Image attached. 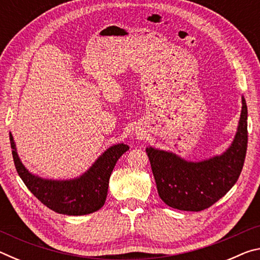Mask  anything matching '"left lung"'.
<instances>
[{
    "instance_id": "obj_1",
    "label": "left lung",
    "mask_w": 260,
    "mask_h": 260,
    "mask_svg": "<svg viewBox=\"0 0 260 260\" xmlns=\"http://www.w3.org/2000/svg\"><path fill=\"white\" fill-rule=\"evenodd\" d=\"M248 146V108L242 96V110L231 146L220 155L191 161L172 151L147 147L158 195L171 208L202 211L231 190L243 169Z\"/></svg>"
}]
</instances>
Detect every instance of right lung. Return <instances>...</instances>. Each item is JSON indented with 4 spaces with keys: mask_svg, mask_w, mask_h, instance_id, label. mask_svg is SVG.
Masks as SVG:
<instances>
[{
    "mask_svg": "<svg viewBox=\"0 0 260 260\" xmlns=\"http://www.w3.org/2000/svg\"><path fill=\"white\" fill-rule=\"evenodd\" d=\"M10 143L16 170L28 190L47 208L67 215H85L102 208L107 200L109 180L114 165L129 149L125 143L113 144L101 153L81 175L55 180L41 178L26 169L17 152L11 133Z\"/></svg>",
    "mask_w": 260,
    "mask_h": 260,
    "instance_id": "add662e5",
    "label": "right lung"
}]
</instances>
